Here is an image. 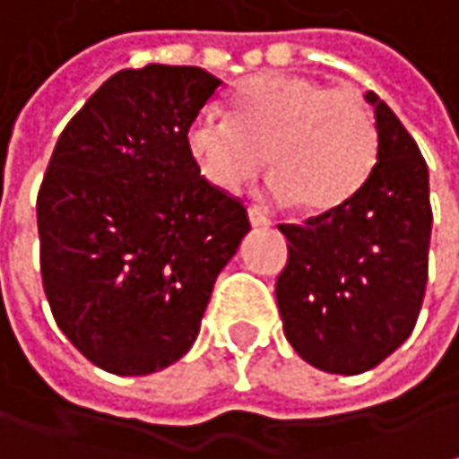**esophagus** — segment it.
<instances>
[{
	"label": "esophagus",
	"instance_id": "1",
	"mask_svg": "<svg viewBox=\"0 0 459 459\" xmlns=\"http://www.w3.org/2000/svg\"><path fill=\"white\" fill-rule=\"evenodd\" d=\"M249 223H252V229H267V226H273V223H270V218H267V215H262L256 207H249Z\"/></svg>",
	"mask_w": 459,
	"mask_h": 459
}]
</instances>
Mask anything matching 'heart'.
Instances as JSON below:
<instances>
[{
  "label": "heart",
  "instance_id": "obj_1",
  "mask_svg": "<svg viewBox=\"0 0 459 459\" xmlns=\"http://www.w3.org/2000/svg\"><path fill=\"white\" fill-rule=\"evenodd\" d=\"M229 108V117L210 111L186 129L200 174L223 192H238L267 160V197L327 212L374 169L377 119L356 91L270 72L247 80Z\"/></svg>",
  "mask_w": 459,
  "mask_h": 459
}]
</instances>
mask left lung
Here are the masks:
<instances>
[{
  "mask_svg": "<svg viewBox=\"0 0 459 459\" xmlns=\"http://www.w3.org/2000/svg\"><path fill=\"white\" fill-rule=\"evenodd\" d=\"M377 166L361 189L311 218L281 226L288 264L275 283L283 333L322 371L361 374L413 333L429 278V169L377 93Z\"/></svg>",
  "mask_w": 459,
  "mask_h": 459,
  "instance_id": "8db88e82",
  "label": "left lung"
}]
</instances>
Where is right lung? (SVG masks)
<instances>
[{
  "mask_svg": "<svg viewBox=\"0 0 459 459\" xmlns=\"http://www.w3.org/2000/svg\"><path fill=\"white\" fill-rule=\"evenodd\" d=\"M223 80L145 65L108 77L65 126L39 192L43 290L95 366L145 377L200 335L221 270L249 233L200 176L186 129Z\"/></svg>",
  "mask_w": 459,
  "mask_h": 459,
  "instance_id": "right-lung-1",
  "label": "right lung"
}]
</instances>
